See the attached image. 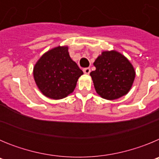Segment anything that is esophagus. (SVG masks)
<instances>
[{
    "label": "esophagus",
    "mask_w": 159,
    "mask_h": 159,
    "mask_svg": "<svg viewBox=\"0 0 159 159\" xmlns=\"http://www.w3.org/2000/svg\"><path fill=\"white\" fill-rule=\"evenodd\" d=\"M83 71H84V74H86V75H88V74L91 72V69H90L89 67H86V68H84Z\"/></svg>",
    "instance_id": "obj_1"
}]
</instances>
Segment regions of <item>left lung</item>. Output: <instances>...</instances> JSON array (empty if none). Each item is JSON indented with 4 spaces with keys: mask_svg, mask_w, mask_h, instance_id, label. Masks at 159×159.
Segmentation results:
<instances>
[{
    "mask_svg": "<svg viewBox=\"0 0 159 159\" xmlns=\"http://www.w3.org/2000/svg\"><path fill=\"white\" fill-rule=\"evenodd\" d=\"M93 64L95 70L90 75L99 96L114 100L128 93L135 78V71L127 57L115 50L103 51Z\"/></svg>",
    "mask_w": 159,
    "mask_h": 159,
    "instance_id": "left-lung-1",
    "label": "left lung"
}]
</instances>
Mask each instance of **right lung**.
<instances>
[{
    "mask_svg": "<svg viewBox=\"0 0 159 159\" xmlns=\"http://www.w3.org/2000/svg\"><path fill=\"white\" fill-rule=\"evenodd\" d=\"M84 74L69 56L67 46H58L42 55L33 67V77L41 93L52 99H64L75 90Z\"/></svg>",
    "mask_w": 159,
    "mask_h": 159,
    "instance_id": "right-lung-1",
    "label": "right lung"
}]
</instances>
